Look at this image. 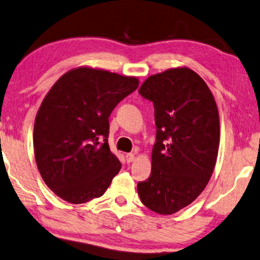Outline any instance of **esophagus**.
<instances>
[{
    "label": "esophagus",
    "instance_id": "obj_1",
    "mask_svg": "<svg viewBox=\"0 0 260 260\" xmlns=\"http://www.w3.org/2000/svg\"><path fill=\"white\" fill-rule=\"evenodd\" d=\"M134 159H135V153H127V154L125 155V160H126V162L134 161Z\"/></svg>",
    "mask_w": 260,
    "mask_h": 260
}]
</instances>
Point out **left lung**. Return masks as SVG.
I'll return each mask as SVG.
<instances>
[{"instance_id": "left-lung-1", "label": "left lung", "mask_w": 260, "mask_h": 260, "mask_svg": "<svg viewBox=\"0 0 260 260\" xmlns=\"http://www.w3.org/2000/svg\"><path fill=\"white\" fill-rule=\"evenodd\" d=\"M138 93L154 107L152 170L137 185L144 206L171 215L188 206L208 183L216 164L219 119L208 86L186 67L151 75Z\"/></svg>"}]
</instances>
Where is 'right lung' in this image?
Wrapping results in <instances>:
<instances>
[{
  "label": "right lung",
  "mask_w": 260,
  "mask_h": 260,
  "mask_svg": "<svg viewBox=\"0 0 260 260\" xmlns=\"http://www.w3.org/2000/svg\"><path fill=\"white\" fill-rule=\"evenodd\" d=\"M138 85L136 78L80 67L47 93L35 121V158L44 182L59 198L79 205L109 187L121 170L108 144L109 116Z\"/></svg>",
  "instance_id": "right-lung-1"
}]
</instances>
